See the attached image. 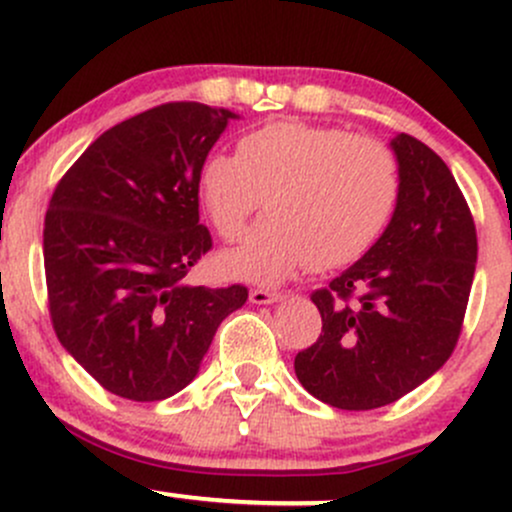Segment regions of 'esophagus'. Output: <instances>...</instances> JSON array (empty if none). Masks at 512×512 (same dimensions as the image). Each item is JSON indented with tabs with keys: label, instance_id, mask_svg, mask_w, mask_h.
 I'll return each instance as SVG.
<instances>
[{
	"label": "esophagus",
	"instance_id": "obj_1",
	"mask_svg": "<svg viewBox=\"0 0 512 512\" xmlns=\"http://www.w3.org/2000/svg\"><path fill=\"white\" fill-rule=\"evenodd\" d=\"M249 300L254 304H271V302L283 300V292L266 290V287H254V290L249 292Z\"/></svg>",
	"mask_w": 512,
	"mask_h": 512
}]
</instances>
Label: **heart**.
<instances>
[{
  "instance_id": "heart-1",
  "label": "heart",
  "mask_w": 512,
  "mask_h": 512,
  "mask_svg": "<svg viewBox=\"0 0 512 512\" xmlns=\"http://www.w3.org/2000/svg\"><path fill=\"white\" fill-rule=\"evenodd\" d=\"M198 193L225 241L241 237L266 198L271 215L222 263L234 278L278 283L307 263L338 268L363 256L396 208L399 166L380 140L285 120L241 137L234 157L205 159Z\"/></svg>"
}]
</instances>
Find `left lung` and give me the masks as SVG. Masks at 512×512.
Here are the masks:
<instances>
[{"label":"left lung","instance_id":"1","mask_svg":"<svg viewBox=\"0 0 512 512\" xmlns=\"http://www.w3.org/2000/svg\"><path fill=\"white\" fill-rule=\"evenodd\" d=\"M392 149V222L358 263L312 292L321 333L295 355L302 387L343 411L380 409L435 375L457 346L472 292L476 227L455 176L406 132Z\"/></svg>","mask_w":512,"mask_h":512}]
</instances>
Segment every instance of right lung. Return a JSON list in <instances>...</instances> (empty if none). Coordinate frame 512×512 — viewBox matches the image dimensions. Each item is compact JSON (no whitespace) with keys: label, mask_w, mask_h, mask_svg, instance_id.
<instances>
[{"label":"right lung","mask_w":512,"mask_h":512,"mask_svg":"<svg viewBox=\"0 0 512 512\" xmlns=\"http://www.w3.org/2000/svg\"><path fill=\"white\" fill-rule=\"evenodd\" d=\"M237 113L171 101L113 125L55 186L43 261L53 329L111 394L162 401L198 375L244 285H188L212 249L198 174Z\"/></svg>","instance_id":"1"}]
</instances>
